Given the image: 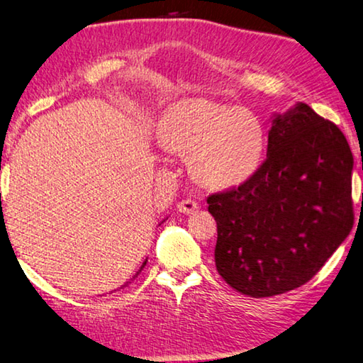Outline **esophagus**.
<instances>
[{
  "label": "esophagus",
  "mask_w": 363,
  "mask_h": 363,
  "mask_svg": "<svg viewBox=\"0 0 363 363\" xmlns=\"http://www.w3.org/2000/svg\"><path fill=\"white\" fill-rule=\"evenodd\" d=\"M199 208H200V204L194 200H182L177 203V211L182 214H194V213H196V209Z\"/></svg>",
  "instance_id": "obj_1"
}]
</instances>
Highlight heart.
I'll list each match as a JSON object with an SVG mask.
<instances>
[{
  "label": "heart",
  "instance_id": "b5f03b06",
  "mask_svg": "<svg viewBox=\"0 0 363 363\" xmlns=\"http://www.w3.org/2000/svg\"><path fill=\"white\" fill-rule=\"evenodd\" d=\"M167 149L192 154V171L209 187L236 186L254 174L265 147V131L252 111L206 98L174 103L160 123Z\"/></svg>",
  "mask_w": 363,
  "mask_h": 363
}]
</instances>
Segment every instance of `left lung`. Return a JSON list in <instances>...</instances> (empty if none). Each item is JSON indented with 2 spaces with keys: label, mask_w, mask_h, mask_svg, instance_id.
I'll return each instance as SVG.
<instances>
[{
  "label": "left lung",
  "mask_w": 363,
  "mask_h": 363,
  "mask_svg": "<svg viewBox=\"0 0 363 363\" xmlns=\"http://www.w3.org/2000/svg\"><path fill=\"white\" fill-rule=\"evenodd\" d=\"M352 164L342 131L308 104L276 114L265 162L206 200L223 281L263 298L311 279L354 225Z\"/></svg>",
  "instance_id": "1"
}]
</instances>
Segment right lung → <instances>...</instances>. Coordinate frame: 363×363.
I'll use <instances>...</instances> for the list:
<instances>
[{
    "instance_id": "right-lung-1",
    "label": "right lung",
    "mask_w": 363,
    "mask_h": 363,
    "mask_svg": "<svg viewBox=\"0 0 363 363\" xmlns=\"http://www.w3.org/2000/svg\"><path fill=\"white\" fill-rule=\"evenodd\" d=\"M146 263H147V260H144V263H143V265H141V268H140V269H138V273H136V274L133 276V279L136 278V276H138V274H140V273H141V269H143L144 267H146ZM125 286H127V284H125ZM125 286H123V287H125Z\"/></svg>"
}]
</instances>
